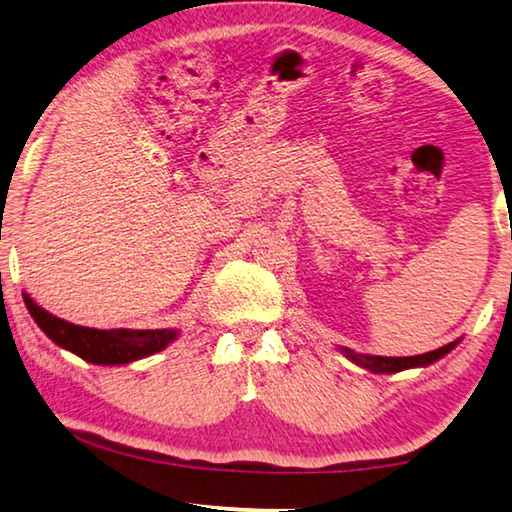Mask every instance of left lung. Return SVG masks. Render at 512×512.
<instances>
[{
  "label": "left lung",
  "instance_id": "1",
  "mask_svg": "<svg viewBox=\"0 0 512 512\" xmlns=\"http://www.w3.org/2000/svg\"><path fill=\"white\" fill-rule=\"evenodd\" d=\"M455 348V343H448L444 348L426 352V355H416V357H371V355H355V352L345 348L343 352L348 355L352 361H357L359 366L368 368L373 373H398L405 371V368H414V366H428L432 361H437L439 357H444L446 352H451Z\"/></svg>",
  "mask_w": 512,
  "mask_h": 512
}]
</instances>
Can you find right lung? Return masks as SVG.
Listing matches in <instances>:
<instances>
[{
  "mask_svg": "<svg viewBox=\"0 0 512 512\" xmlns=\"http://www.w3.org/2000/svg\"><path fill=\"white\" fill-rule=\"evenodd\" d=\"M25 304L31 316L38 322V327L52 338L54 343L61 345L77 357L91 364L114 366V364H130V361L153 355L167 348L176 338L174 329H91L80 327L73 322L61 320L52 313L41 309L29 295H25Z\"/></svg>",
  "mask_w": 512,
  "mask_h": 512,
  "instance_id": "obj_1",
  "label": "right lung"
}]
</instances>
